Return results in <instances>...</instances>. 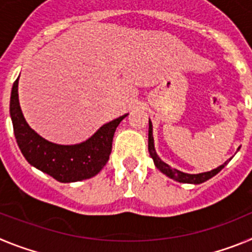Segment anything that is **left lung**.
Returning a JSON list of instances; mask_svg holds the SVG:
<instances>
[{
    "instance_id": "1",
    "label": "left lung",
    "mask_w": 252,
    "mask_h": 252,
    "mask_svg": "<svg viewBox=\"0 0 252 252\" xmlns=\"http://www.w3.org/2000/svg\"><path fill=\"white\" fill-rule=\"evenodd\" d=\"M149 154H150V157L153 158L154 164L161 171L162 174H165L166 177H169L170 179H174L179 183H188V184H201L203 182H207L208 179L215 177L216 174H218L222 169L224 168L227 162L230 161L231 159H228L227 161H224L222 165H220L218 168L213 169L211 171H204V173H199V174H188V173H183V171L178 170V169L171 168L170 165H168L166 162L162 161L161 159L159 158V155L157 154V150H155V146H154V136H153V124H151L150 119H149ZM240 150V148L237 149V151Z\"/></svg>"
}]
</instances>
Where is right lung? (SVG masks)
<instances>
[{"mask_svg":"<svg viewBox=\"0 0 252 252\" xmlns=\"http://www.w3.org/2000/svg\"><path fill=\"white\" fill-rule=\"evenodd\" d=\"M127 115L104 124L86 141L59 145L40 136L26 122L19 102V78L11 91L10 116L22 155L30 165L62 183L81 182L98 174L110 159L116 128Z\"/></svg>","mask_w":252,"mask_h":252,"instance_id":"add662e5","label":"right lung"}]
</instances>
